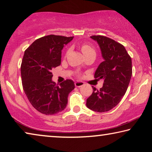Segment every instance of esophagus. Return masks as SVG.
Returning a JSON list of instances; mask_svg holds the SVG:
<instances>
[{
    "label": "esophagus",
    "instance_id": "34e87169",
    "mask_svg": "<svg viewBox=\"0 0 152 152\" xmlns=\"http://www.w3.org/2000/svg\"><path fill=\"white\" fill-rule=\"evenodd\" d=\"M84 84V83L83 82H82V81H77V82H75V86H76V87H81L82 86H83Z\"/></svg>",
    "mask_w": 152,
    "mask_h": 152
}]
</instances>
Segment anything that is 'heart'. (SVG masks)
I'll return each mask as SVG.
<instances>
[{
  "label": "heart",
  "mask_w": 152,
  "mask_h": 152,
  "mask_svg": "<svg viewBox=\"0 0 152 152\" xmlns=\"http://www.w3.org/2000/svg\"><path fill=\"white\" fill-rule=\"evenodd\" d=\"M81 51L84 56H86L89 54H91V53H96L95 52L94 49L92 47L91 45H90L89 44H87V43H84L82 44L81 46ZM69 51H68V52ZM67 52V53H68Z\"/></svg>",
  "instance_id": "1"
}]
</instances>
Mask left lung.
I'll return each instance as SVG.
<instances>
[{
	"mask_svg": "<svg viewBox=\"0 0 152 152\" xmlns=\"http://www.w3.org/2000/svg\"><path fill=\"white\" fill-rule=\"evenodd\" d=\"M101 49L104 61L94 73V78L104 80L100 90L93 92L86 100V107L96 112L109 111L119 104L127 91L132 75V58L124 46L110 38L92 35Z\"/></svg>",
	"mask_w": 152,
	"mask_h": 152,
	"instance_id": "8db88e82",
	"label": "left lung"
}]
</instances>
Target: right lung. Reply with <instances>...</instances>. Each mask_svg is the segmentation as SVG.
Listing matches in <instances>:
<instances>
[{"label":"right lung","instance_id":"1","mask_svg":"<svg viewBox=\"0 0 152 152\" xmlns=\"http://www.w3.org/2000/svg\"><path fill=\"white\" fill-rule=\"evenodd\" d=\"M74 37L50 35L36 39L23 58L20 73L23 91L35 109L45 115H56L65 109L68 96L75 88L72 80L59 85L52 81V70L60 65L61 50Z\"/></svg>","mask_w":152,"mask_h":152}]
</instances>
